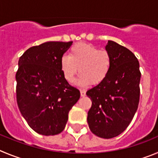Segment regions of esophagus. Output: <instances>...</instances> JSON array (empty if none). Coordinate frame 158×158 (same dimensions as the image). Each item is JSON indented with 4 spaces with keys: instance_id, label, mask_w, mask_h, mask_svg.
Here are the masks:
<instances>
[{
    "instance_id": "obj_1",
    "label": "esophagus",
    "mask_w": 158,
    "mask_h": 158,
    "mask_svg": "<svg viewBox=\"0 0 158 158\" xmlns=\"http://www.w3.org/2000/svg\"><path fill=\"white\" fill-rule=\"evenodd\" d=\"M80 94L81 97L86 96V90H85V89H80Z\"/></svg>"
}]
</instances>
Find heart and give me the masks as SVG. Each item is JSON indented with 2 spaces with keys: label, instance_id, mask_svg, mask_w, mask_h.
<instances>
[{
  "label": "heart",
  "instance_id": "obj_1",
  "mask_svg": "<svg viewBox=\"0 0 158 158\" xmlns=\"http://www.w3.org/2000/svg\"><path fill=\"white\" fill-rule=\"evenodd\" d=\"M112 65V58L108 51L88 43L74 45L69 56L60 59V69L67 82H72L76 74L80 76L78 83L81 86L100 84L107 78Z\"/></svg>",
  "mask_w": 158,
  "mask_h": 158
}]
</instances>
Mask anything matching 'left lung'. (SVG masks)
I'll return each mask as SVG.
<instances>
[{
    "instance_id": "obj_1",
    "label": "left lung",
    "mask_w": 158,
    "mask_h": 158,
    "mask_svg": "<svg viewBox=\"0 0 158 158\" xmlns=\"http://www.w3.org/2000/svg\"><path fill=\"white\" fill-rule=\"evenodd\" d=\"M106 50L112 58L110 72L86 92L92 102L87 123L95 135L112 139L127 128L137 111L141 72L139 60L128 49L108 41Z\"/></svg>"
}]
</instances>
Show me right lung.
I'll use <instances>...</instances> for the list:
<instances>
[{"mask_svg": "<svg viewBox=\"0 0 158 158\" xmlns=\"http://www.w3.org/2000/svg\"><path fill=\"white\" fill-rule=\"evenodd\" d=\"M72 44L45 42L19 57L15 75L18 107L30 127L42 135L63 131L69 111L80 98L60 69V59Z\"/></svg>", "mask_w": 158, "mask_h": 158, "instance_id": "obj_1", "label": "right lung"}]
</instances>
